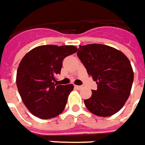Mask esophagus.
<instances>
[{
	"mask_svg": "<svg viewBox=\"0 0 145 145\" xmlns=\"http://www.w3.org/2000/svg\"><path fill=\"white\" fill-rule=\"evenodd\" d=\"M82 87V86H75V88H76V89H81Z\"/></svg>",
	"mask_w": 145,
	"mask_h": 145,
	"instance_id": "obj_1",
	"label": "esophagus"
}]
</instances>
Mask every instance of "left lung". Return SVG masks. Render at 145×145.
I'll return each mask as SVG.
<instances>
[{
	"label": "left lung",
	"mask_w": 145,
	"mask_h": 145,
	"mask_svg": "<svg viewBox=\"0 0 145 145\" xmlns=\"http://www.w3.org/2000/svg\"><path fill=\"white\" fill-rule=\"evenodd\" d=\"M77 55L97 84L91 97L84 100L87 110L99 117L118 113L129 98L134 78L127 56L116 48L99 44L79 46Z\"/></svg>",
	"instance_id": "left-lung-1"
}]
</instances>
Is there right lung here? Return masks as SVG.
Here are the masks:
<instances>
[{"mask_svg": "<svg viewBox=\"0 0 145 145\" xmlns=\"http://www.w3.org/2000/svg\"><path fill=\"white\" fill-rule=\"evenodd\" d=\"M78 51L73 45H42L24 56L16 72V86L24 104L41 119H51L65 109L72 84L55 83L65 57Z\"/></svg>", "mask_w": 145, "mask_h": 145, "instance_id": "add662e5", "label": "right lung"}]
</instances>
